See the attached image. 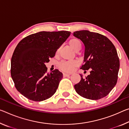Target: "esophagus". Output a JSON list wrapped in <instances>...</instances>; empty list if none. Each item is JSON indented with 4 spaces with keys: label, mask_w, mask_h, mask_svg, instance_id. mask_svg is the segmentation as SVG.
I'll return each instance as SVG.
<instances>
[{
    "label": "esophagus",
    "mask_w": 129,
    "mask_h": 129,
    "mask_svg": "<svg viewBox=\"0 0 129 129\" xmlns=\"http://www.w3.org/2000/svg\"><path fill=\"white\" fill-rule=\"evenodd\" d=\"M63 76H64V77H67V76H70V74H69V73H63Z\"/></svg>",
    "instance_id": "obj_1"
}]
</instances>
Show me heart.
I'll return each instance as SVG.
<instances>
[{"label":"heart","mask_w":129,"mask_h":129,"mask_svg":"<svg viewBox=\"0 0 129 129\" xmlns=\"http://www.w3.org/2000/svg\"><path fill=\"white\" fill-rule=\"evenodd\" d=\"M69 45L71 48L75 52L81 48V42L79 39L72 38L69 40ZM78 64L77 61H62L60 64V67L63 71L66 72H71L73 68Z\"/></svg>","instance_id":"heart-1"}]
</instances>
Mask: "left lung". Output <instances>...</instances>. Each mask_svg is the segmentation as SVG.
<instances>
[{"mask_svg":"<svg viewBox=\"0 0 129 129\" xmlns=\"http://www.w3.org/2000/svg\"><path fill=\"white\" fill-rule=\"evenodd\" d=\"M73 36L84 46L83 70H91L85 78L75 85L76 92L84 98L98 100L105 97L115 86L119 69V60L113 44L109 38L88 30L75 31Z\"/></svg>","mask_w":129,"mask_h":129,"instance_id":"1","label":"left lung"}]
</instances>
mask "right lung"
Wrapping results in <instances>:
<instances>
[{"label": "right lung", "instance_id": "add662e5", "mask_svg": "<svg viewBox=\"0 0 129 129\" xmlns=\"http://www.w3.org/2000/svg\"><path fill=\"white\" fill-rule=\"evenodd\" d=\"M71 33L40 31L26 37L15 49L11 61V75L18 92L27 99L41 102L56 92L62 73L58 69L47 73L45 64Z\"/></svg>", "mask_w": 129, "mask_h": 129}]
</instances>
